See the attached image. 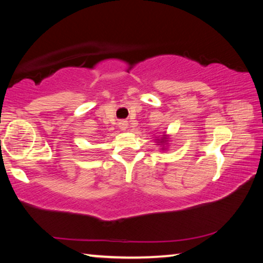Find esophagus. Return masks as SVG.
Here are the masks:
<instances>
[{
  "label": "esophagus",
  "mask_w": 263,
  "mask_h": 263,
  "mask_svg": "<svg viewBox=\"0 0 263 263\" xmlns=\"http://www.w3.org/2000/svg\"><path fill=\"white\" fill-rule=\"evenodd\" d=\"M127 122L126 121H122V122H119V128H121L122 131H126V128H127Z\"/></svg>",
  "instance_id": "1"
}]
</instances>
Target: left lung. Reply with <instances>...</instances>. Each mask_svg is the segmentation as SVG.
Returning a JSON list of instances; mask_svg holds the SVG:
<instances>
[{"label": "left lung", "mask_w": 263, "mask_h": 263, "mask_svg": "<svg viewBox=\"0 0 263 263\" xmlns=\"http://www.w3.org/2000/svg\"><path fill=\"white\" fill-rule=\"evenodd\" d=\"M155 138H157V137H155ZM168 139H169V136H167L166 132H164L163 135H162V137L157 138V139H155V140H157L158 145H161V146H162L161 149L164 151V149H166V146H164V145L168 144Z\"/></svg>", "instance_id": "obj_1"}]
</instances>
